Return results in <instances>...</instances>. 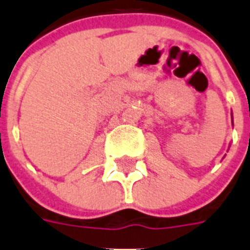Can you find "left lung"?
<instances>
[{"label":"left lung","instance_id":"1","mask_svg":"<svg viewBox=\"0 0 250 250\" xmlns=\"http://www.w3.org/2000/svg\"><path fill=\"white\" fill-rule=\"evenodd\" d=\"M231 115H232V114H231ZM232 125H234V121H232Z\"/></svg>","mask_w":250,"mask_h":250}]
</instances>
